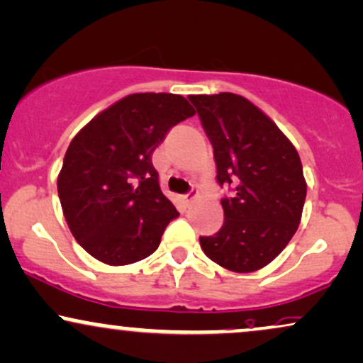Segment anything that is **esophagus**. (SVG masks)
Here are the masks:
<instances>
[{
	"mask_svg": "<svg viewBox=\"0 0 363 363\" xmlns=\"http://www.w3.org/2000/svg\"><path fill=\"white\" fill-rule=\"evenodd\" d=\"M198 196H199V191L198 189H191L189 193L184 194V201H186V203H193V201L198 198Z\"/></svg>",
	"mask_w": 363,
	"mask_h": 363,
	"instance_id": "34e87169",
	"label": "esophagus"
}]
</instances>
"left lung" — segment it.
I'll use <instances>...</instances> for the list:
<instances>
[{"label":"left lung","mask_w":363,"mask_h":363,"mask_svg":"<svg viewBox=\"0 0 363 363\" xmlns=\"http://www.w3.org/2000/svg\"><path fill=\"white\" fill-rule=\"evenodd\" d=\"M215 150L218 182L237 186L221 199L225 223L201 237L203 252L231 272H255L281 253L303 216L306 179L291 140L240 94H191Z\"/></svg>","instance_id":"left-lung-1"}]
</instances>
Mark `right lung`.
<instances>
[{
	"instance_id": "right-lung-1",
	"label": "right lung",
	"mask_w": 363,
	"mask_h": 363,
	"mask_svg": "<svg viewBox=\"0 0 363 363\" xmlns=\"http://www.w3.org/2000/svg\"><path fill=\"white\" fill-rule=\"evenodd\" d=\"M193 115L181 94L135 93L72 138L57 191L69 230L96 260L128 265L157 250L179 213L160 191L152 154L174 125Z\"/></svg>"
}]
</instances>
